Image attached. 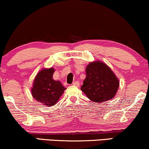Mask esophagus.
Segmentation results:
<instances>
[{"label": "esophagus", "mask_w": 149, "mask_h": 149, "mask_svg": "<svg viewBox=\"0 0 149 149\" xmlns=\"http://www.w3.org/2000/svg\"><path fill=\"white\" fill-rule=\"evenodd\" d=\"M73 85L76 86H80V82H78V81H76V82H73Z\"/></svg>", "instance_id": "obj_1"}]
</instances>
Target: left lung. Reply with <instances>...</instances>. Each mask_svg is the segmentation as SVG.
<instances>
[{"instance_id": "8db88e82", "label": "left lung", "mask_w": 149, "mask_h": 149, "mask_svg": "<svg viewBox=\"0 0 149 149\" xmlns=\"http://www.w3.org/2000/svg\"><path fill=\"white\" fill-rule=\"evenodd\" d=\"M85 71L86 78L80 88L88 99L101 103L114 97L120 81L108 65L100 61L91 62Z\"/></svg>"}]
</instances>
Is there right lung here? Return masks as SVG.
<instances>
[{
  "label": "right lung",
  "mask_w": 149,
  "mask_h": 149,
  "mask_svg": "<svg viewBox=\"0 0 149 149\" xmlns=\"http://www.w3.org/2000/svg\"><path fill=\"white\" fill-rule=\"evenodd\" d=\"M55 69L44 68L36 76L31 87V95L36 100L52 107L59 101L66 88L60 81L53 79Z\"/></svg>",
  "instance_id": "right-lung-1"
}]
</instances>
